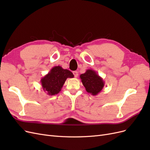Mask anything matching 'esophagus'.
I'll return each mask as SVG.
<instances>
[{"label": "esophagus", "mask_w": 150, "mask_h": 150, "mask_svg": "<svg viewBox=\"0 0 150 150\" xmlns=\"http://www.w3.org/2000/svg\"><path fill=\"white\" fill-rule=\"evenodd\" d=\"M73 74L74 75L75 78H77V77L78 76V71H73Z\"/></svg>", "instance_id": "1"}]
</instances>
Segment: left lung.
<instances>
[{
    "label": "left lung",
    "instance_id": "8db88e82",
    "mask_svg": "<svg viewBox=\"0 0 150 150\" xmlns=\"http://www.w3.org/2000/svg\"><path fill=\"white\" fill-rule=\"evenodd\" d=\"M79 77L86 91L93 96H96L104 88V81L103 78L93 69L86 70V72L81 74Z\"/></svg>",
    "mask_w": 150,
    "mask_h": 150
}]
</instances>
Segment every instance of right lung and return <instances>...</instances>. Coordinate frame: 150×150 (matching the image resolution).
<instances>
[{
	"label": "right lung",
	"instance_id": "1",
	"mask_svg": "<svg viewBox=\"0 0 150 150\" xmlns=\"http://www.w3.org/2000/svg\"><path fill=\"white\" fill-rule=\"evenodd\" d=\"M73 74L67 69H64L61 66H54L46 76L40 79L44 91L50 96L58 94L67 78H72Z\"/></svg>",
	"mask_w": 150,
	"mask_h": 150
}]
</instances>
